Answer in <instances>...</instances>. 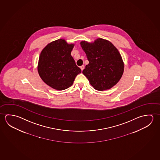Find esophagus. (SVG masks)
<instances>
[{
	"mask_svg": "<svg viewBox=\"0 0 160 160\" xmlns=\"http://www.w3.org/2000/svg\"><path fill=\"white\" fill-rule=\"evenodd\" d=\"M84 68H85V66H84V65H82L80 66V68H81V70L82 71L84 69Z\"/></svg>",
	"mask_w": 160,
	"mask_h": 160,
	"instance_id": "34e87169",
	"label": "esophagus"
}]
</instances>
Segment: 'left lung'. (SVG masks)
I'll use <instances>...</instances> for the list:
<instances>
[{
    "label": "left lung",
    "mask_w": 160,
    "mask_h": 160,
    "mask_svg": "<svg viewBox=\"0 0 160 160\" xmlns=\"http://www.w3.org/2000/svg\"><path fill=\"white\" fill-rule=\"evenodd\" d=\"M80 45L89 61L82 73L95 89H110L118 83L124 65L118 49L109 41L98 38L94 42L82 41Z\"/></svg>",
    "instance_id": "obj_1"
}]
</instances>
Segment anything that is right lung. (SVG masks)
Listing matches in <instances>:
<instances>
[{
	"label": "right lung",
	"instance_id": "right-lung-1",
	"mask_svg": "<svg viewBox=\"0 0 160 160\" xmlns=\"http://www.w3.org/2000/svg\"><path fill=\"white\" fill-rule=\"evenodd\" d=\"M74 46L73 43H68L65 39H57L49 43L40 53L38 74L44 82L53 89H68L81 72L71 56Z\"/></svg>",
	"mask_w": 160,
	"mask_h": 160
}]
</instances>
